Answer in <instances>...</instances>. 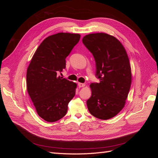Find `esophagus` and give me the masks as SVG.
I'll return each instance as SVG.
<instances>
[{"label": "esophagus", "instance_id": "esophagus-1", "mask_svg": "<svg viewBox=\"0 0 158 158\" xmlns=\"http://www.w3.org/2000/svg\"><path fill=\"white\" fill-rule=\"evenodd\" d=\"M85 85V84H84V83H78V86L80 87V88H82V87H84Z\"/></svg>", "mask_w": 158, "mask_h": 158}]
</instances>
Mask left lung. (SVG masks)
Instances as JSON below:
<instances>
[{
  "instance_id": "left-lung-1",
  "label": "left lung",
  "mask_w": 158,
  "mask_h": 158,
  "mask_svg": "<svg viewBox=\"0 0 158 158\" xmlns=\"http://www.w3.org/2000/svg\"><path fill=\"white\" fill-rule=\"evenodd\" d=\"M82 42L92 52L99 83H92L87 106L93 116L102 120L113 118L125 107L132 82L127 51L116 37L105 33L85 35Z\"/></svg>"
}]
</instances>
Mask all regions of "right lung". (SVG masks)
Here are the masks:
<instances>
[{
    "label": "right lung",
    "instance_id": "obj_1",
    "mask_svg": "<svg viewBox=\"0 0 158 158\" xmlns=\"http://www.w3.org/2000/svg\"><path fill=\"white\" fill-rule=\"evenodd\" d=\"M80 38L78 33H58L42 41L26 74L27 90L40 117L47 122L63 118L77 84L57 76L66 68V58Z\"/></svg>",
    "mask_w": 158,
    "mask_h": 158
}]
</instances>
